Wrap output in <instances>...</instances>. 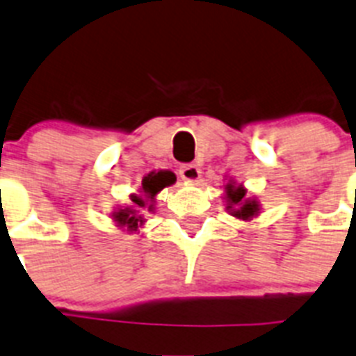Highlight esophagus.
<instances>
[{"instance_id": "obj_1", "label": "esophagus", "mask_w": 356, "mask_h": 356, "mask_svg": "<svg viewBox=\"0 0 356 356\" xmlns=\"http://www.w3.org/2000/svg\"><path fill=\"white\" fill-rule=\"evenodd\" d=\"M179 175L183 181H188V183H197L199 177H201V170L195 164H183L179 168Z\"/></svg>"}]
</instances>
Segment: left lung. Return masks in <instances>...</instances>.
<instances>
[{"mask_svg": "<svg viewBox=\"0 0 356 356\" xmlns=\"http://www.w3.org/2000/svg\"><path fill=\"white\" fill-rule=\"evenodd\" d=\"M227 199H228V204L230 207L228 208H234L232 216H236V218L239 219H250L254 218L256 213H258V204H256V201H250V199L245 197V190L241 186H234V184H227Z\"/></svg>", "mask_w": 356, "mask_h": 356, "instance_id": "1", "label": "left lung"}]
</instances>
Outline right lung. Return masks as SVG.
Here are the masks:
<instances>
[{
	"instance_id": "add662e5",
	"label": "right lung",
	"mask_w": 356,
	"mask_h": 356,
	"mask_svg": "<svg viewBox=\"0 0 356 356\" xmlns=\"http://www.w3.org/2000/svg\"><path fill=\"white\" fill-rule=\"evenodd\" d=\"M175 181V175L172 172H152L148 173V177L143 179V192L148 195L149 199L155 197V193H159L163 190L164 186H170V184ZM133 204L135 208H124L120 212L115 213V219L118 221V225H122V227H128L129 230H135L138 225H143V216H137L138 210L137 208L146 207V201L143 197H137V195H133ZM152 207V204H149Z\"/></svg>"
}]
</instances>
